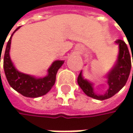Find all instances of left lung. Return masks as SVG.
Returning <instances> with one entry per match:
<instances>
[{
  "mask_svg": "<svg viewBox=\"0 0 133 133\" xmlns=\"http://www.w3.org/2000/svg\"><path fill=\"white\" fill-rule=\"evenodd\" d=\"M17 29H18L13 32L6 45L4 56V73H5L9 84L14 90H16L17 92L21 93L24 96H26V97L37 98L45 95L51 90L56 81V75H57V71L61 67L63 63L61 61H56L52 62L48 69L47 75L44 76H35L18 71L13 64L9 55L12 37ZM79 84L85 92V94H87L90 97L94 98L95 95L92 92L84 89L80 81Z\"/></svg>",
  "mask_w": 133,
  "mask_h": 133,
  "instance_id": "obj_1",
  "label": "left lung"
}]
</instances>
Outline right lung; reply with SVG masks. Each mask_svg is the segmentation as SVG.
<instances>
[{"instance_id":"obj_1","label":"right lung","mask_w":133,"mask_h":133,"mask_svg":"<svg viewBox=\"0 0 133 133\" xmlns=\"http://www.w3.org/2000/svg\"><path fill=\"white\" fill-rule=\"evenodd\" d=\"M116 43H117L119 45V54L115 66L106 76L107 79H108L107 83L109 84V89L107 90V92L104 95H98V96L95 95L94 98L96 100L104 101L108 98H110L111 96L115 95L124 86L128 78H129V76L130 75L131 67H132L131 55L129 53V49H128L127 45L123 41L121 40L117 41ZM77 81L81 82V86L84 89L90 92H93L92 86L89 84V83H88V81L84 79L82 71L81 72L78 76Z\"/></svg>"}]
</instances>
